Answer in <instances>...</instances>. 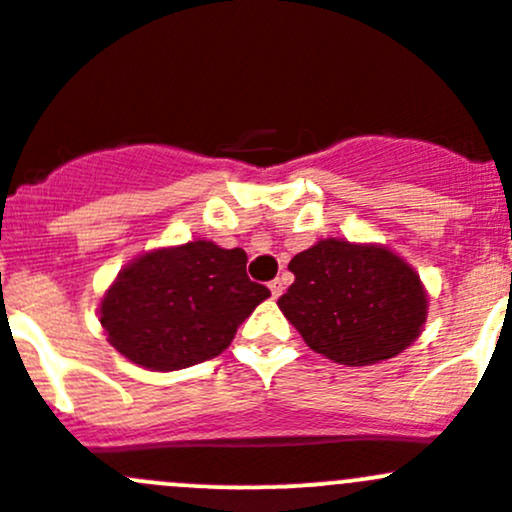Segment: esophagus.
Segmentation results:
<instances>
[{
	"label": "esophagus",
	"mask_w": 512,
	"mask_h": 512,
	"mask_svg": "<svg viewBox=\"0 0 512 512\" xmlns=\"http://www.w3.org/2000/svg\"><path fill=\"white\" fill-rule=\"evenodd\" d=\"M270 292H272V297L277 299L282 292H285V282H282V280H272L270 282Z\"/></svg>",
	"instance_id": "obj_1"
}]
</instances>
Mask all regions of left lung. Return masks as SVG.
Returning a JSON list of instances; mask_svg holds the SVG:
<instances>
[{
	"label": "left lung",
	"mask_w": 512,
	"mask_h": 512,
	"mask_svg": "<svg viewBox=\"0 0 512 512\" xmlns=\"http://www.w3.org/2000/svg\"><path fill=\"white\" fill-rule=\"evenodd\" d=\"M294 282L277 299L317 354L347 366L394 359L416 342L428 292L409 262L386 245L324 237L292 257Z\"/></svg>",
	"instance_id": "8db88e82"
}]
</instances>
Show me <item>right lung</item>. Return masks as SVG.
Masks as SVG:
<instances>
[{"label":"right lung","mask_w":512,"mask_h":512,"mask_svg":"<svg viewBox=\"0 0 512 512\" xmlns=\"http://www.w3.org/2000/svg\"><path fill=\"white\" fill-rule=\"evenodd\" d=\"M245 265L242 247L225 250L203 237L143 252L98 304L108 344L151 371L188 369L223 354L237 327L270 297Z\"/></svg>","instance_id":"obj_1"}]
</instances>
